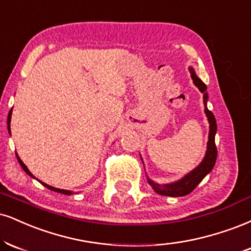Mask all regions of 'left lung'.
I'll list each match as a JSON object with an SVG mask.
<instances>
[{
    "label": "left lung",
    "mask_w": 251,
    "mask_h": 251,
    "mask_svg": "<svg viewBox=\"0 0 251 251\" xmlns=\"http://www.w3.org/2000/svg\"><path fill=\"white\" fill-rule=\"evenodd\" d=\"M191 71L192 79L194 81L195 86L198 87L200 91L203 93V104H204V113L208 118V123H209V137H208V144H207V151L206 155H204L203 160L201 161V164L193 170L191 173H188L182 179H180L176 182L172 183H166V185H160V183L153 182L152 180H150L147 177V181L151 186H152L153 191L158 193L160 195L165 196H185L189 193L194 191L196 186L203 180V177L213 170L214 165H215L216 156H217V150L215 145V134H216V120L212 111H209L207 108V100H208V93H207V86L206 84L202 81L200 78L195 75V71L193 70V68H189Z\"/></svg>",
    "instance_id": "left-lung-1"
}]
</instances>
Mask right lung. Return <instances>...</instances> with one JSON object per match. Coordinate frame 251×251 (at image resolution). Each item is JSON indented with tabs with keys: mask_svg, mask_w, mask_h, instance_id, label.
I'll return each instance as SVG.
<instances>
[{
	"mask_svg": "<svg viewBox=\"0 0 251 251\" xmlns=\"http://www.w3.org/2000/svg\"><path fill=\"white\" fill-rule=\"evenodd\" d=\"M11 111H13V108H11V110H10V112H9V114H8V129H9V133H10V119H11ZM16 156H17V160H19L20 165L22 166V168H23V170H24V172H25V173L28 174V175H30V176H31V177H35L34 175L31 174V172H30V171L28 170V167H26V166L23 164V161H22V160L20 159V156H19V155H16ZM35 179H36V177H35ZM38 181H39V180H38ZM39 182H41L42 185H43V186L47 187V188H49V189H51V191H53V192L60 193V194H65V195H71V194H74V192H71V191H65V189H59V188H55V187H51V186H49V185H47V183L42 182V181H39Z\"/></svg>",
	"mask_w": 251,
	"mask_h": 251,
	"instance_id": "right-lung-1",
	"label": "right lung"
}]
</instances>
